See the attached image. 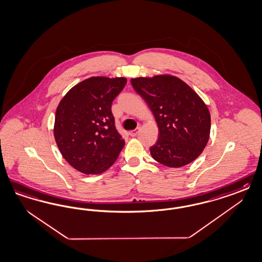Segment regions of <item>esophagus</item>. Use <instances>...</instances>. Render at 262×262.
<instances>
[{"mask_svg": "<svg viewBox=\"0 0 262 262\" xmlns=\"http://www.w3.org/2000/svg\"><path fill=\"white\" fill-rule=\"evenodd\" d=\"M139 132H140V127L136 128L135 130H132V131H130V132H129V135L131 136V137H135V136H137L138 134H139Z\"/></svg>", "mask_w": 262, "mask_h": 262, "instance_id": "obj_1", "label": "esophagus"}]
</instances>
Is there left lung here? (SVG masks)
Listing matches in <instances>:
<instances>
[{
  "label": "left lung",
  "instance_id": "1",
  "mask_svg": "<svg viewBox=\"0 0 262 262\" xmlns=\"http://www.w3.org/2000/svg\"><path fill=\"white\" fill-rule=\"evenodd\" d=\"M152 111L159 138L150 147L154 160L180 168L195 160L209 140L210 113L192 88L178 77L156 75L131 79Z\"/></svg>",
  "mask_w": 262,
  "mask_h": 262
}]
</instances>
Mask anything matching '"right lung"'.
I'll return each instance as SVG.
<instances>
[{
  "instance_id": "right-lung-1",
  "label": "right lung",
  "mask_w": 262,
  "mask_h": 262,
  "mask_svg": "<svg viewBox=\"0 0 262 262\" xmlns=\"http://www.w3.org/2000/svg\"><path fill=\"white\" fill-rule=\"evenodd\" d=\"M126 82L124 77H91L59 102L54 125L56 143L68 164L84 174L107 170L125 144L111 108Z\"/></svg>"
}]
</instances>
